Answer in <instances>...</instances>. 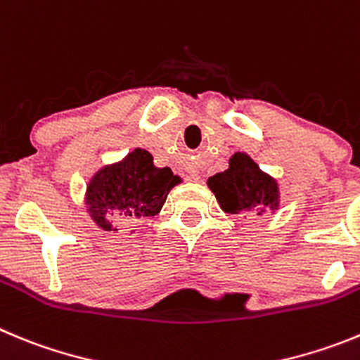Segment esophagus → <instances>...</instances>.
<instances>
[{
  "label": "esophagus",
  "mask_w": 360,
  "mask_h": 360,
  "mask_svg": "<svg viewBox=\"0 0 360 360\" xmlns=\"http://www.w3.org/2000/svg\"><path fill=\"white\" fill-rule=\"evenodd\" d=\"M193 176H194V178H196V176H198V174H193Z\"/></svg>",
  "instance_id": "34e87169"
}]
</instances>
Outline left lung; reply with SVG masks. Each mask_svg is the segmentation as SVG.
I'll return each instance as SVG.
<instances>
[{"label": "left lung", "mask_w": 360, "mask_h": 360, "mask_svg": "<svg viewBox=\"0 0 360 360\" xmlns=\"http://www.w3.org/2000/svg\"><path fill=\"white\" fill-rule=\"evenodd\" d=\"M221 209L229 214L262 216L278 207V186L269 174L262 173L246 153H236L230 167L209 178Z\"/></svg>", "instance_id": "obj_1"}]
</instances>
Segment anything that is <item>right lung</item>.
Returning <instances> with one entry per match:
<instances>
[{"mask_svg": "<svg viewBox=\"0 0 360 360\" xmlns=\"http://www.w3.org/2000/svg\"><path fill=\"white\" fill-rule=\"evenodd\" d=\"M178 182L180 178L169 167H155L153 157L137 148L120 164L94 174L87 187L89 212L103 230H112L110 219L151 217Z\"/></svg>", "mask_w": 360, "mask_h": 360, "instance_id": "add662e5", "label": "right lung"}]
</instances>
